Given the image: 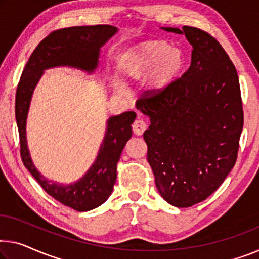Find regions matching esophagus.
<instances>
[{"mask_svg": "<svg viewBox=\"0 0 259 259\" xmlns=\"http://www.w3.org/2000/svg\"><path fill=\"white\" fill-rule=\"evenodd\" d=\"M132 128L135 135H142L147 128V124L143 120H141V119H138V120H135L133 122Z\"/></svg>", "mask_w": 259, "mask_h": 259, "instance_id": "obj_1", "label": "esophagus"}]
</instances>
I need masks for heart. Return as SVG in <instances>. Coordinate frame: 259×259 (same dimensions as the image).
<instances>
[{"label":"heart","mask_w":259,"mask_h":259,"mask_svg":"<svg viewBox=\"0 0 259 259\" xmlns=\"http://www.w3.org/2000/svg\"><path fill=\"white\" fill-rule=\"evenodd\" d=\"M184 55L180 49L163 40H149L127 51L121 59V74L130 81H139L149 73L147 89L157 94L180 76Z\"/></svg>","instance_id":"1"}]
</instances>
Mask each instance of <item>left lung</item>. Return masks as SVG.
Instances as JSON below:
<instances>
[{"label": "left lung", "mask_w": 259, "mask_h": 259, "mask_svg": "<svg viewBox=\"0 0 259 259\" xmlns=\"http://www.w3.org/2000/svg\"><path fill=\"white\" fill-rule=\"evenodd\" d=\"M192 45L189 69L169 88L148 90L137 109L150 119L143 133L158 192L191 207L222 184L235 165L243 109L235 66L215 38L192 26L162 27Z\"/></svg>", "instance_id": "1"}]
</instances>
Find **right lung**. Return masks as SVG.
I'll use <instances>...</instances> for the list:
<instances>
[{
    "mask_svg": "<svg viewBox=\"0 0 259 259\" xmlns=\"http://www.w3.org/2000/svg\"><path fill=\"white\" fill-rule=\"evenodd\" d=\"M116 33L117 27L112 25L73 26L53 31L31 54L16 91L15 114L24 165L51 197L77 212L98 207L112 193L117 180V163L126 142L132 137V124L137 114L127 111L110 117L96 161L81 180L62 185L46 180L31 160L26 145L27 112L44 70L67 66L93 73L98 66L99 50Z\"/></svg>",
    "mask_w": 259,
    "mask_h": 259,
    "instance_id": "right-lung-1",
    "label": "right lung"
}]
</instances>
